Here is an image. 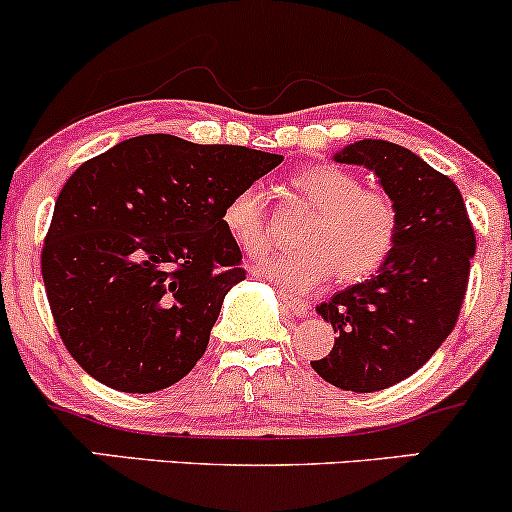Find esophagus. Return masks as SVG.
<instances>
[{
  "instance_id": "obj_1",
  "label": "esophagus",
  "mask_w": 512,
  "mask_h": 512,
  "mask_svg": "<svg viewBox=\"0 0 512 512\" xmlns=\"http://www.w3.org/2000/svg\"><path fill=\"white\" fill-rule=\"evenodd\" d=\"M279 298H281V305H284L286 313H291L296 317H305L310 313V305L301 301V298H293V296H289V293H279Z\"/></svg>"
}]
</instances>
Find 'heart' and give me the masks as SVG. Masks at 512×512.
I'll use <instances>...</instances> for the list:
<instances>
[{
  "mask_svg": "<svg viewBox=\"0 0 512 512\" xmlns=\"http://www.w3.org/2000/svg\"><path fill=\"white\" fill-rule=\"evenodd\" d=\"M291 185L315 214L298 231L301 248L260 264L267 279L281 289L313 291L332 274L342 284H356L383 267L399 233L395 199L368 190L354 173L330 163L301 170ZM221 221L248 257H262L272 248L274 231L260 187H243L228 197Z\"/></svg>",
  "mask_w": 512,
  "mask_h": 512,
  "instance_id": "b5f03b06",
  "label": "heart"
}]
</instances>
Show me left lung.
I'll list each match as a JSON object with an SVG mask.
<instances>
[{
    "mask_svg": "<svg viewBox=\"0 0 512 512\" xmlns=\"http://www.w3.org/2000/svg\"><path fill=\"white\" fill-rule=\"evenodd\" d=\"M334 161L378 175L397 204L399 233L378 272L317 305L337 337L310 366L334 387L378 392L416 373L448 339L477 238L455 182L404 146L363 139Z\"/></svg>",
    "mask_w": 512,
    "mask_h": 512,
    "instance_id": "1",
    "label": "left lung"
}]
</instances>
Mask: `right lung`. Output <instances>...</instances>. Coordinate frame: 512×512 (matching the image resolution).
Here are the masks:
<instances>
[{"mask_svg":"<svg viewBox=\"0 0 512 512\" xmlns=\"http://www.w3.org/2000/svg\"><path fill=\"white\" fill-rule=\"evenodd\" d=\"M281 161L144 134L76 168L40 267L57 332L91 378L144 395L195 368L223 298L245 279L223 204Z\"/></svg>","mask_w":512,"mask_h":512,"instance_id":"1","label":"right lung"}]
</instances>
